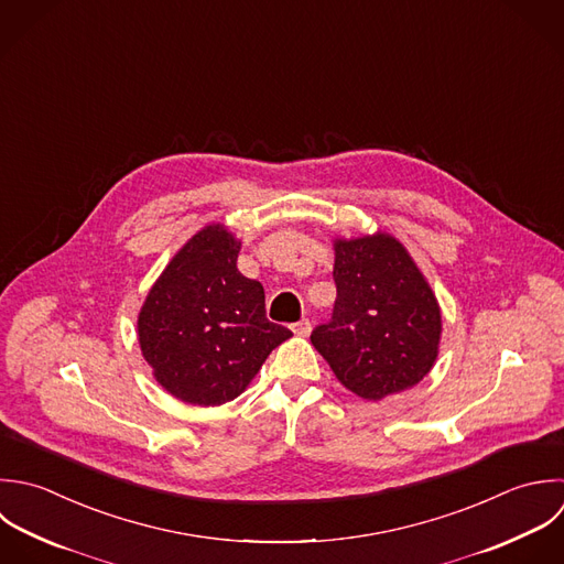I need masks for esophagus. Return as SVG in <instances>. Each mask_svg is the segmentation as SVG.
Listing matches in <instances>:
<instances>
[{"label":"esophagus","instance_id":"obj_1","mask_svg":"<svg viewBox=\"0 0 564 564\" xmlns=\"http://www.w3.org/2000/svg\"><path fill=\"white\" fill-rule=\"evenodd\" d=\"M292 332H294L296 336H310V332H312V323H310L307 318H301V321H296V323L292 325Z\"/></svg>","mask_w":564,"mask_h":564}]
</instances>
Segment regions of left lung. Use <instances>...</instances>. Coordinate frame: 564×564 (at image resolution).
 Returning a JSON list of instances; mask_svg holds the SVG:
<instances>
[{
    "label": "left lung",
    "mask_w": 564,
    "mask_h": 564,
    "mask_svg": "<svg viewBox=\"0 0 564 564\" xmlns=\"http://www.w3.org/2000/svg\"><path fill=\"white\" fill-rule=\"evenodd\" d=\"M336 303L312 345L365 400L417 384L435 365L442 314L404 246L389 235L336 241Z\"/></svg>",
    "instance_id": "left-lung-1"
}]
</instances>
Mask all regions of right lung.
Masks as SVG:
<instances>
[{
	"mask_svg": "<svg viewBox=\"0 0 564 564\" xmlns=\"http://www.w3.org/2000/svg\"><path fill=\"white\" fill-rule=\"evenodd\" d=\"M237 254L239 241L224 226H206L171 259L140 310L142 356L182 402L235 400L292 336L265 318L263 285L237 270Z\"/></svg>",
	"mask_w": 564,
	"mask_h": 564,
	"instance_id": "right-lung-1",
	"label": "right lung"
}]
</instances>
